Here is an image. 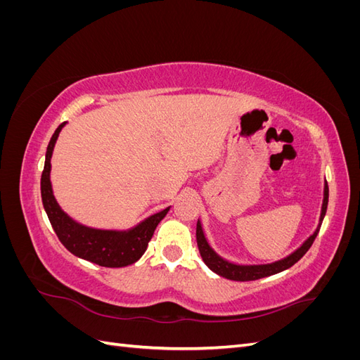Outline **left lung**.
I'll use <instances>...</instances> for the list:
<instances>
[{"mask_svg": "<svg viewBox=\"0 0 360 360\" xmlns=\"http://www.w3.org/2000/svg\"><path fill=\"white\" fill-rule=\"evenodd\" d=\"M328 202H329V186H328V181H324V198H323L321 214H320V222H319L317 230H315L314 234L309 236L307 240L303 242V245L300 248L294 250L292 254H290L288 257L282 258L279 261H275V263H269V264L242 266V264H234V263H230V261L224 259L221 255H217L214 252L212 246L209 245V242H207L201 222L198 221L197 222V243H198V249H200V254L202 257V261L207 264V267L214 271V274H217L222 278L231 279V281H255L259 278L276 275V274H279V271H284V270L290 269L291 266L296 264L297 261L308 252V249L312 246L315 237H317V234L320 231V226L324 219L326 210H328Z\"/></svg>", "mask_w": 360, "mask_h": 360, "instance_id": "1", "label": "left lung"}]
</instances>
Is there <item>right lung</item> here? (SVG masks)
Segmentation results:
<instances>
[{"label": "right lung", "instance_id": "right-lung-1", "mask_svg": "<svg viewBox=\"0 0 360 360\" xmlns=\"http://www.w3.org/2000/svg\"><path fill=\"white\" fill-rule=\"evenodd\" d=\"M66 122L61 123L53 132L46 150L45 168L41 172V201L51 221L53 231L69 252L102 267H124L136 263L144 255L148 242L155 234L156 226L167 216L169 207L159 213L151 214L136 226L127 231L96 230L81 225L61 210L52 192L51 184V158L57 138Z\"/></svg>", "mask_w": 360, "mask_h": 360}]
</instances>
